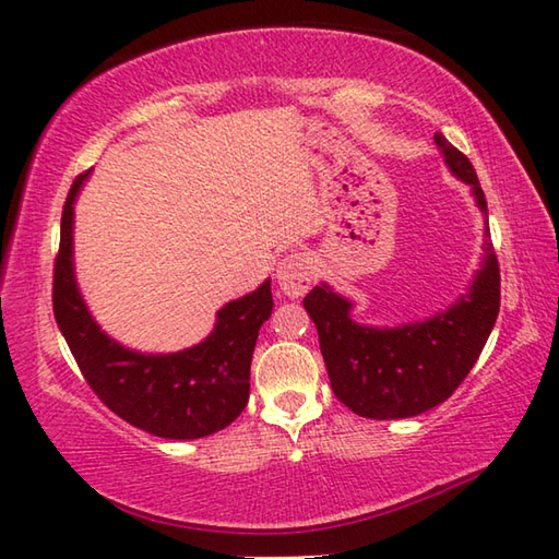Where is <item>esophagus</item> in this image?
I'll use <instances>...</instances> for the list:
<instances>
[{"instance_id":"1","label":"esophagus","mask_w":559,"mask_h":559,"mask_svg":"<svg viewBox=\"0 0 559 559\" xmlns=\"http://www.w3.org/2000/svg\"><path fill=\"white\" fill-rule=\"evenodd\" d=\"M276 281H278V288L286 293L288 298H302V295L312 288L314 261L302 252L288 254L286 259L278 261Z\"/></svg>"}]
</instances>
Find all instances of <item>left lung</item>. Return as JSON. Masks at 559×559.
<instances>
[{"label":"left lung","instance_id":"8db88e82","mask_svg":"<svg viewBox=\"0 0 559 559\" xmlns=\"http://www.w3.org/2000/svg\"><path fill=\"white\" fill-rule=\"evenodd\" d=\"M435 144L485 216L483 261L468 290L444 312L401 326L358 324L350 317L353 302L326 283L302 300L317 326L331 389L362 418H413L444 403L476 365L500 312V266L488 240V201L478 175L442 134H435Z\"/></svg>","mask_w":559,"mask_h":559}]
</instances>
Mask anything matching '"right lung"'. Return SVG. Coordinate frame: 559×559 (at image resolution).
I'll return each mask as SVG.
<instances>
[{
  "label": "right lung",
  "mask_w": 559,
  "mask_h": 559,
  "mask_svg": "<svg viewBox=\"0 0 559 559\" xmlns=\"http://www.w3.org/2000/svg\"><path fill=\"white\" fill-rule=\"evenodd\" d=\"M91 173L71 185L55 261L57 326L98 399L129 425L165 439H199L228 427L247 406L249 365L273 310L271 281L230 300L216 326L192 348L139 353L110 338L88 312L74 273V204Z\"/></svg>",
  "instance_id": "obj_1"
}]
</instances>
